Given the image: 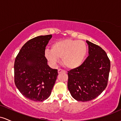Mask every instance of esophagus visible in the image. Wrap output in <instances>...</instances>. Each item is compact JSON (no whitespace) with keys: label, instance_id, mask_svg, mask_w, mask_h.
Instances as JSON below:
<instances>
[{"label":"esophagus","instance_id":"obj_1","mask_svg":"<svg viewBox=\"0 0 121 121\" xmlns=\"http://www.w3.org/2000/svg\"><path fill=\"white\" fill-rule=\"evenodd\" d=\"M58 73H62V72H66L65 71H64V70H62V69H58Z\"/></svg>","mask_w":121,"mask_h":121}]
</instances>
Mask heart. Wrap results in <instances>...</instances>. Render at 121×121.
I'll use <instances>...</instances> for the list:
<instances>
[{"mask_svg":"<svg viewBox=\"0 0 121 121\" xmlns=\"http://www.w3.org/2000/svg\"><path fill=\"white\" fill-rule=\"evenodd\" d=\"M87 51V46L83 41L67 39L55 42L52 50L46 49L44 55L51 65H55L62 58L65 67L74 69L84 63Z\"/></svg>","mask_w":121,"mask_h":121,"instance_id":"heart-1","label":"heart"}]
</instances>
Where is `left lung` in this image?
<instances>
[{
	"mask_svg": "<svg viewBox=\"0 0 121 121\" xmlns=\"http://www.w3.org/2000/svg\"><path fill=\"white\" fill-rule=\"evenodd\" d=\"M89 56L80 67L68 72L67 87L78 101L93 100L104 91L108 85L110 62L101 47L86 40Z\"/></svg>",
	"mask_w": 121,
	"mask_h": 121,
	"instance_id": "1",
	"label": "left lung"
}]
</instances>
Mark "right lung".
<instances>
[{
    "instance_id": "obj_1",
    "label": "right lung",
    "mask_w": 121,
    "mask_h": 121,
    "mask_svg": "<svg viewBox=\"0 0 121 121\" xmlns=\"http://www.w3.org/2000/svg\"><path fill=\"white\" fill-rule=\"evenodd\" d=\"M52 35L39 36L23 46L14 63L15 84L28 99L42 102L50 97L58 76V70L47 65L44 55Z\"/></svg>"
}]
</instances>
